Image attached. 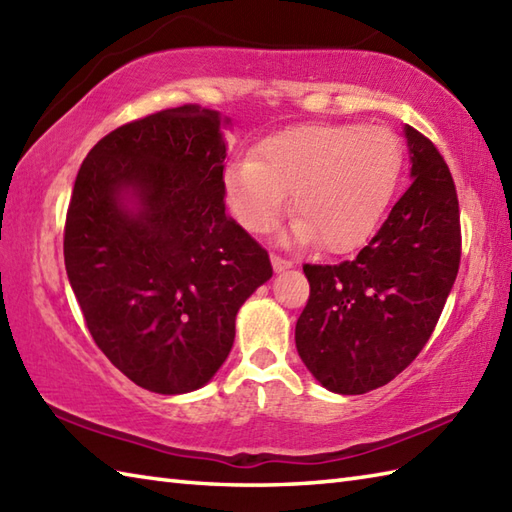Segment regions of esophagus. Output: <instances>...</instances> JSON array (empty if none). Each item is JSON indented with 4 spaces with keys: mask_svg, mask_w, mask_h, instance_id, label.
<instances>
[{
    "mask_svg": "<svg viewBox=\"0 0 512 512\" xmlns=\"http://www.w3.org/2000/svg\"><path fill=\"white\" fill-rule=\"evenodd\" d=\"M270 262H273V268L277 270V273H281V270H286V268H292L295 266V262H292V259H286V257H281V255H270Z\"/></svg>",
    "mask_w": 512,
    "mask_h": 512,
    "instance_id": "obj_1",
    "label": "esophagus"
}]
</instances>
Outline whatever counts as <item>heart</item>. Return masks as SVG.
<instances>
[{
    "instance_id": "b5f03b06",
    "label": "heart",
    "mask_w": 512,
    "mask_h": 512,
    "mask_svg": "<svg viewBox=\"0 0 512 512\" xmlns=\"http://www.w3.org/2000/svg\"><path fill=\"white\" fill-rule=\"evenodd\" d=\"M402 143L385 127L301 125L264 138L226 169L228 209L248 233L275 228L288 206L290 239L347 253L376 231L402 171Z\"/></svg>"
}]
</instances>
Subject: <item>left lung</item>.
<instances>
[{
	"label": "left lung",
	"instance_id": "8db88e82",
	"mask_svg": "<svg viewBox=\"0 0 512 512\" xmlns=\"http://www.w3.org/2000/svg\"><path fill=\"white\" fill-rule=\"evenodd\" d=\"M411 184L354 259L306 264L301 361L336 394L387 385L427 345L462 257L460 204L438 147L405 127Z\"/></svg>",
	"mask_w": 512,
	"mask_h": 512
}]
</instances>
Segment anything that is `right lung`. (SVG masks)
Masks as SVG:
<instances>
[{"label": "right lung", "mask_w": 512, "mask_h": 512, "mask_svg": "<svg viewBox=\"0 0 512 512\" xmlns=\"http://www.w3.org/2000/svg\"><path fill=\"white\" fill-rule=\"evenodd\" d=\"M224 158L220 114L182 105L116 127L76 173L70 286L99 350L156 394L209 383L237 310L273 277L268 250L224 213Z\"/></svg>", "instance_id": "right-lung-1"}]
</instances>
